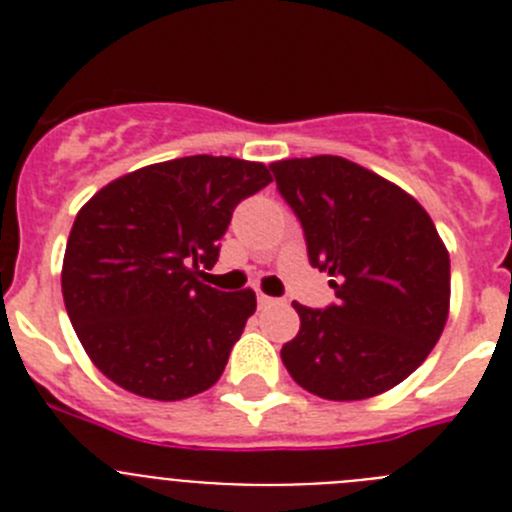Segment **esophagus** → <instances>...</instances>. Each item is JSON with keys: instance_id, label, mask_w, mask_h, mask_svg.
<instances>
[{"instance_id": "obj_1", "label": "esophagus", "mask_w": 512, "mask_h": 512, "mask_svg": "<svg viewBox=\"0 0 512 512\" xmlns=\"http://www.w3.org/2000/svg\"><path fill=\"white\" fill-rule=\"evenodd\" d=\"M279 305L277 297H266V295H259V307H274Z\"/></svg>"}]
</instances>
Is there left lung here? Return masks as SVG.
Masks as SVG:
<instances>
[{"label": "left lung", "mask_w": 512, "mask_h": 512, "mask_svg": "<svg viewBox=\"0 0 512 512\" xmlns=\"http://www.w3.org/2000/svg\"><path fill=\"white\" fill-rule=\"evenodd\" d=\"M305 230L310 264L328 271L336 305L292 302L300 333L282 361L323 400H366L425 361L449 318V251L405 189L341 156L271 164Z\"/></svg>", "instance_id": "8db88e82"}]
</instances>
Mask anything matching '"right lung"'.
Masks as SVG:
<instances>
[{"label":"right lung","instance_id":"right-lung-1","mask_svg":"<svg viewBox=\"0 0 512 512\" xmlns=\"http://www.w3.org/2000/svg\"><path fill=\"white\" fill-rule=\"evenodd\" d=\"M271 182L264 164L184 156L143 166L81 207L61 289L81 346L107 379L151 400L210 390L256 312L253 289L205 284L235 205Z\"/></svg>","mask_w":512,"mask_h":512}]
</instances>
